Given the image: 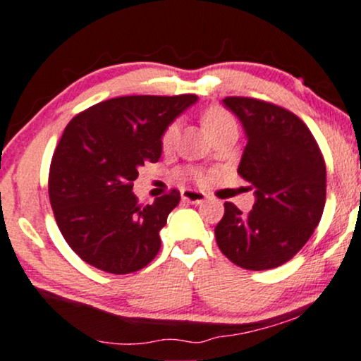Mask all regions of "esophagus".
<instances>
[{
  "mask_svg": "<svg viewBox=\"0 0 361 361\" xmlns=\"http://www.w3.org/2000/svg\"><path fill=\"white\" fill-rule=\"evenodd\" d=\"M181 199L190 202V204H202L205 199H207V195H205L204 192H200V190H192V188H185L181 190Z\"/></svg>",
  "mask_w": 361,
  "mask_h": 361,
  "instance_id": "34e87169",
  "label": "esophagus"
}]
</instances>
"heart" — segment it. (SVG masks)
<instances>
[{"instance_id": "heart-1", "label": "heart", "mask_w": 361, "mask_h": 361, "mask_svg": "<svg viewBox=\"0 0 361 361\" xmlns=\"http://www.w3.org/2000/svg\"><path fill=\"white\" fill-rule=\"evenodd\" d=\"M202 123H204V128L207 130V133L211 135V133L217 132V130L223 128V126L235 123V120H233L231 114H229L228 111L223 108H217L216 106V108H209L204 114H202ZM178 133H180V125H178V123H171V125L162 132V137H161L162 147L164 149L173 147L174 142H176L178 138Z\"/></svg>"}]
</instances>
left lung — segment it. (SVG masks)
Returning a JSON list of instances; mask_svg holds the SVG:
<instances>
[{
  "mask_svg": "<svg viewBox=\"0 0 361 361\" xmlns=\"http://www.w3.org/2000/svg\"><path fill=\"white\" fill-rule=\"evenodd\" d=\"M247 135L238 173L255 190L243 214L231 202L216 226L219 250L248 271L293 259L322 217L326 162L308 126L291 111L252 97H226Z\"/></svg>",
  "mask_w": 361,
  "mask_h": 361,
  "instance_id": "left-lung-1",
  "label": "left lung"
}]
</instances>
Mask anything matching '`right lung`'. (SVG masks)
<instances>
[{"instance_id": "1", "label": "right lung", "mask_w": 361, "mask_h": 361, "mask_svg": "<svg viewBox=\"0 0 361 361\" xmlns=\"http://www.w3.org/2000/svg\"><path fill=\"white\" fill-rule=\"evenodd\" d=\"M199 97L125 96L94 104L66 125L49 169V200L63 238L82 260L111 274L152 262L180 192L140 205L138 168L157 162L162 132Z\"/></svg>"}]
</instances>
